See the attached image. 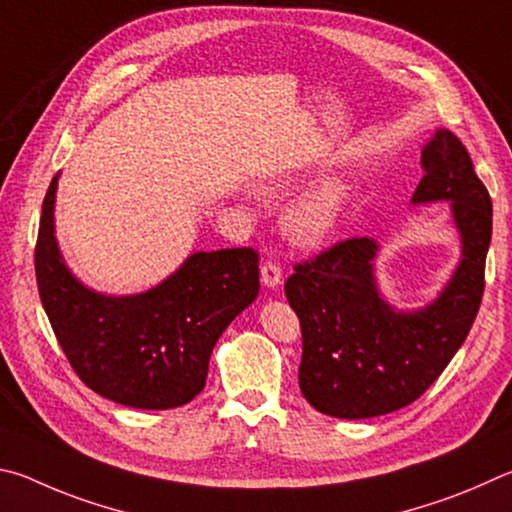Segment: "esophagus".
I'll use <instances>...</instances> for the list:
<instances>
[{
    "mask_svg": "<svg viewBox=\"0 0 512 512\" xmlns=\"http://www.w3.org/2000/svg\"><path fill=\"white\" fill-rule=\"evenodd\" d=\"M261 281L265 288H279L281 281H283V270L281 265L272 261V258H265L263 265H261Z\"/></svg>",
    "mask_w": 512,
    "mask_h": 512,
    "instance_id": "obj_1",
    "label": "esophagus"
}]
</instances>
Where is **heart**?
Returning <instances> with one entry per match:
<instances>
[{"instance_id": "obj_1", "label": "heart", "mask_w": 512, "mask_h": 512, "mask_svg": "<svg viewBox=\"0 0 512 512\" xmlns=\"http://www.w3.org/2000/svg\"><path fill=\"white\" fill-rule=\"evenodd\" d=\"M346 197V184L335 177L308 188V191H303L285 206V229L303 245L319 242L333 231L346 206Z\"/></svg>"}]
</instances>
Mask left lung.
I'll list each match as a JSON object with an SVG mask.
<instances>
[{"label": "left lung", "mask_w": 512, "mask_h": 512, "mask_svg": "<svg viewBox=\"0 0 512 512\" xmlns=\"http://www.w3.org/2000/svg\"><path fill=\"white\" fill-rule=\"evenodd\" d=\"M420 164L411 204L450 202L461 236V261L432 303L402 312L384 301L373 274L380 245L371 238L337 242L294 265L285 283L301 321L299 387L326 416L360 420L411 405L445 371L479 312L492 236L488 188L445 128L427 141Z\"/></svg>", "instance_id": "obj_1"}]
</instances>
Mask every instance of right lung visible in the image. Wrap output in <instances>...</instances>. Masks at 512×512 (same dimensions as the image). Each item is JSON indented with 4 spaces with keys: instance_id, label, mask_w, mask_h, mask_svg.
Instances as JSON below:
<instances>
[{
    "instance_id": "right-lung-1",
    "label": "right lung",
    "mask_w": 512,
    "mask_h": 512,
    "mask_svg": "<svg viewBox=\"0 0 512 512\" xmlns=\"http://www.w3.org/2000/svg\"><path fill=\"white\" fill-rule=\"evenodd\" d=\"M58 175L42 202L35 279L71 369L98 396L134 409H173L204 389L213 346L258 297V251H195L175 274L130 297L80 283L56 240Z\"/></svg>"
}]
</instances>
